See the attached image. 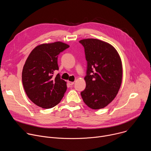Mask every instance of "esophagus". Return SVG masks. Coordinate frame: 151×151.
<instances>
[{
  "mask_svg": "<svg viewBox=\"0 0 151 151\" xmlns=\"http://www.w3.org/2000/svg\"><path fill=\"white\" fill-rule=\"evenodd\" d=\"M68 83L69 85H73L74 84V82H71V81H68Z\"/></svg>",
  "mask_w": 151,
  "mask_h": 151,
  "instance_id": "esophagus-1",
  "label": "esophagus"
}]
</instances>
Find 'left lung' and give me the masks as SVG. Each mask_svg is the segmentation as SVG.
Masks as SVG:
<instances>
[{
  "label": "left lung",
  "instance_id": "left-lung-1",
  "mask_svg": "<svg viewBox=\"0 0 151 151\" xmlns=\"http://www.w3.org/2000/svg\"><path fill=\"white\" fill-rule=\"evenodd\" d=\"M87 61L85 89L81 93L84 103L93 109L103 108L116 97L122 78L121 58L111 44L96 39L79 41Z\"/></svg>",
  "mask_w": 151,
  "mask_h": 151
}]
</instances>
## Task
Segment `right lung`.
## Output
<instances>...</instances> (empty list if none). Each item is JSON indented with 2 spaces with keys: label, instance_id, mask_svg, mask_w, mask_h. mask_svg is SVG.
<instances>
[{
  "label": "right lung",
  "instance_id": "obj_1",
  "mask_svg": "<svg viewBox=\"0 0 151 151\" xmlns=\"http://www.w3.org/2000/svg\"><path fill=\"white\" fill-rule=\"evenodd\" d=\"M69 45L61 42L37 46L29 54L22 72V82L30 100L50 109L58 104L67 90L66 82L54 72L58 70V55Z\"/></svg>",
  "mask_w": 151,
  "mask_h": 151
}]
</instances>
